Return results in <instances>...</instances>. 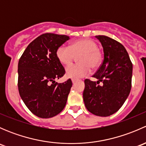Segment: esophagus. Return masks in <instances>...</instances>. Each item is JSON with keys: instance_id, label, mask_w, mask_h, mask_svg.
Listing matches in <instances>:
<instances>
[{"instance_id": "34e87169", "label": "esophagus", "mask_w": 146, "mask_h": 146, "mask_svg": "<svg viewBox=\"0 0 146 146\" xmlns=\"http://www.w3.org/2000/svg\"><path fill=\"white\" fill-rule=\"evenodd\" d=\"M76 81H77V80H76V79H72V82H73V84H74Z\"/></svg>"}]
</instances>
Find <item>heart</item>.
Segmentation results:
<instances>
[{
	"mask_svg": "<svg viewBox=\"0 0 146 146\" xmlns=\"http://www.w3.org/2000/svg\"><path fill=\"white\" fill-rule=\"evenodd\" d=\"M78 64L70 65L66 69L67 78L78 79L85 77L90 72V68L95 69L100 66L102 53L96 42L90 39H80L74 41L70 46L61 45L57 48L56 57L65 66L70 64L78 56Z\"/></svg>",
	"mask_w": 146,
	"mask_h": 146,
	"instance_id": "1",
	"label": "heart"
}]
</instances>
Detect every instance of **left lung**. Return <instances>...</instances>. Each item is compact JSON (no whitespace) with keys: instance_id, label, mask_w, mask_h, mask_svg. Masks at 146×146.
I'll return each mask as SVG.
<instances>
[{"instance_id":"obj_1","label":"left lung","mask_w":146,"mask_h":146,"mask_svg":"<svg viewBox=\"0 0 146 146\" xmlns=\"http://www.w3.org/2000/svg\"><path fill=\"white\" fill-rule=\"evenodd\" d=\"M95 37L103 47L104 60L93 75L98 81L85 80L83 100L90 112L108 117L118 111L130 93L133 65L121 44L104 35Z\"/></svg>"}]
</instances>
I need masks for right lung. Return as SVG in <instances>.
I'll list each match as a JSON object with an SVG mask.
<instances>
[{"instance_id": "1", "label": "right lung", "mask_w": 146, "mask_h": 146, "mask_svg": "<svg viewBox=\"0 0 146 146\" xmlns=\"http://www.w3.org/2000/svg\"><path fill=\"white\" fill-rule=\"evenodd\" d=\"M69 39L66 35L43 34L27 46L19 60V93L27 108L38 117L51 118L66 106L72 81H55L66 73L57 58L56 50Z\"/></svg>"}]
</instances>
